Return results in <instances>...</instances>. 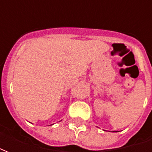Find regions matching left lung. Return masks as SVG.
Instances as JSON below:
<instances>
[{
	"label": "left lung",
	"instance_id": "left-lung-1",
	"mask_svg": "<svg viewBox=\"0 0 152 152\" xmlns=\"http://www.w3.org/2000/svg\"><path fill=\"white\" fill-rule=\"evenodd\" d=\"M113 132H115V131H113ZM115 132H116V131H115Z\"/></svg>",
	"mask_w": 152,
	"mask_h": 152
}]
</instances>
